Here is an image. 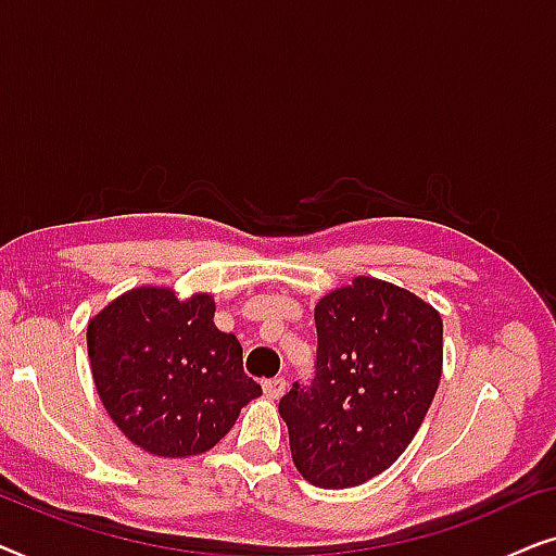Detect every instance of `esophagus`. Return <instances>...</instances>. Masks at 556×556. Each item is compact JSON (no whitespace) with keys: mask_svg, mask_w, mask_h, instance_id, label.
<instances>
[{"mask_svg":"<svg viewBox=\"0 0 556 556\" xmlns=\"http://www.w3.org/2000/svg\"><path fill=\"white\" fill-rule=\"evenodd\" d=\"M263 390H265V394H268L270 400H278V397H283V392H286V379H283V377H273V379H265V382H263Z\"/></svg>","mask_w":556,"mask_h":556,"instance_id":"obj_1","label":"esophagus"}]
</instances>
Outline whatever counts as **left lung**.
Returning a JSON list of instances; mask_svg holds the SVG:
<instances>
[{"label": "left lung", "instance_id": "1", "mask_svg": "<svg viewBox=\"0 0 556 556\" xmlns=\"http://www.w3.org/2000/svg\"><path fill=\"white\" fill-rule=\"evenodd\" d=\"M316 362L278 413L299 473L352 489L405 453L443 375V318L405 288L359 276L316 303Z\"/></svg>", "mask_w": 556, "mask_h": 556}]
</instances>
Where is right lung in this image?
I'll use <instances>...</instances> for the list:
<instances>
[{"mask_svg": "<svg viewBox=\"0 0 556 556\" xmlns=\"http://www.w3.org/2000/svg\"><path fill=\"white\" fill-rule=\"evenodd\" d=\"M212 318V295L179 301L154 286L118 295L90 318L96 390L111 420L143 451L162 458L210 451L263 394L242 369L240 341Z\"/></svg>", "mask_w": 556, "mask_h": 556, "instance_id": "1", "label": "right lung"}]
</instances>
